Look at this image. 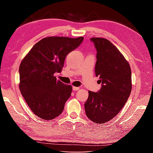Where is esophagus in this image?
<instances>
[{"mask_svg":"<svg viewBox=\"0 0 153 153\" xmlns=\"http://www.w3.org/2000/svg\"><path fill=\"white\" fill-rule=\"evenodd\" d=\"M73 90H75V91H77V90H79V87H76V86H73Z\"/></svg>","mask_w":153,"mask_h":153,"instance_id":"obj_1","label":"esophagus"}]
</instances>
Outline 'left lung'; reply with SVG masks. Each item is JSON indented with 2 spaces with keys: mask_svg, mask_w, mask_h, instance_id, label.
Listing matches in <instances>:
<instances>
[{
  "mask_svg": "<svg viewBox=\"0 0 153 153\" xmlns=\"http://www.w3.org/2000/svg\"><path fill=\"white\" fill-rule=\"evenodd\" d=\"M97 48L96 76L102 87L98 92L88 91L85 112L96 123H105L115 117L131 93V73L128 61L109 40L92 38Z\"/></svg>",
  "mask_w": 153,
  "mask_h": 153,
  "instance_id": "obj_1",
  "label": "left lung"
}]
</instances>
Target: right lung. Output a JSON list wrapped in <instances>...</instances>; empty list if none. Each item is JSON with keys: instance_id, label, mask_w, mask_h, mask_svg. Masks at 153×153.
<instances>
[{"instance_id": "add662e5", "label": "right lung", "mask_w": 153, "mask_h": 153, "mask_svg": "<svg viewBox=\"0 0 153 153\" xmlns=\"http://www.w3.org/2000/svg\"><path fill=\"white\" fill-rule=\"evenodd\" d=\"M83 40V37L45 38L21 62L19 90L30 109L40 118L51 120L63 112L72 86L56 80L54 74L62 71L66 56Z\"/></svg>"}]
</instances>
